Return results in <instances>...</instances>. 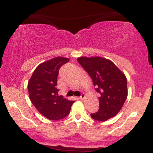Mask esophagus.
I'll return each mask as SVG.
<instances>
[{
	"label": "esophagus",
	"mask_w": 153,
	"mask_h": 153,
	"mask_svg": "<svg viewBox=\"0 0 153 153\" xmlns=\"http://www.w3.org/2000/svg\"><path fill=\"white\" fill-rule=\"evenodd\" d=\"M79 99H80V100H84L85 99V95L84 94H82L81 96H80V98H79Z\"/></svg>",
	"instance_id": "esophagus-1"
}]
</instances>
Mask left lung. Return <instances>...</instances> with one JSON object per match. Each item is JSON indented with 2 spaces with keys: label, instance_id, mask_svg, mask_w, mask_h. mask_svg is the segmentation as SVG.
Instances as JSON below:
<instances>
[{
  "label": "left lung",
  "instance_id": "1",
  "mask_svg": "<svg viewBox=\"0 0 153 153\" xmlns=\"http://www.w3.org/2000/svg\"><path fill=\"white\" fill-rule=\"evenodd\" d=\"M78 62L92 78L99 97V109L91 114L95 120L104 122L120 111L127 98V78L110 59L101 57H80Z\"/></svg>",
  "mask_w": 153,
  "mask_h": 153
}]
</instances>
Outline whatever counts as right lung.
I'll return each mask as SVG.
<instances>
[{"instance_id":"obj_1","label":"right lung","mask_w":153,"mask_h":153,"mask_svg":"<svg viewBox=\"0 0 153 153\" xmlns=\"http://www.w3.org/2000/svg\"><path fill=\"white\" fill-rule=\"evenodd\" d=\"M69 58L56 57L36 67L28 82L30 100L35 108L50 120H59L69 114L74 101L59 96L57 80L59 69Z\"/></svg>"}]
</instances>
